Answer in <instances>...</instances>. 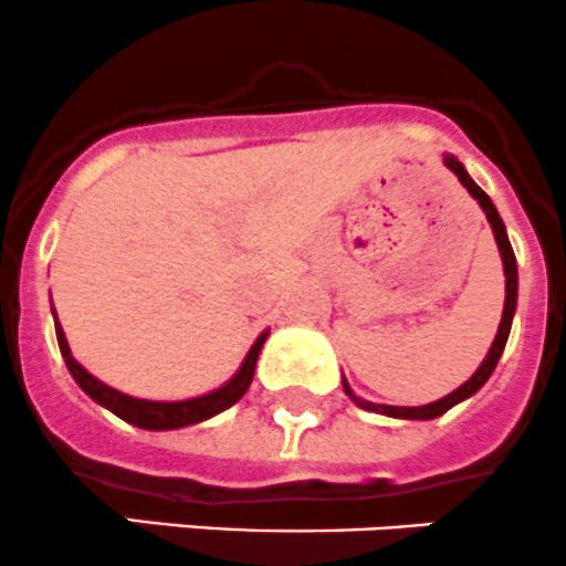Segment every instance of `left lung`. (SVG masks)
<instances>
[{
  "mask_svg": "<svg viewBox=\"0 0 566 566\" xmlns=\"http://www.w3.org/2000/svg\"><path fill=\"white\" fill-rule=\"evenodd\" d=\"M443 161H446V167H449V170L454 172L457 178H460L462 187H465L468 192H471L473 198L479 200L481 211H484L486 222H490L492 233H495V244H497V250H501V261H503V275H506V302H503V316H501V324H497L495 340H492L490 352H486V357H484V360H481V366L475 368L473 377L468 379L465 385H460V388H457V390H451L449 396H443V399L432 401V405H421V407L374 405V401H366V399H360V396H355V390L349 388V382H346V377H344L346 396H349V399L355 401L357 407H363V410L379 412V416H388V418H405V421H432V418L443 416V412H449L451 407L460 405V401L471 399L475 390H479L481 385H484L486 379L492 377V371H495L497 360H501L503 349H506V340H509V329H512L514 311H517V259H514V250H512V244H509L506 226H503L501 214H497V209H495V206H492L490 195H486L484 189H481L479 184H475L473 178L468 176L465 165H462V161L457 159V156H451V154H446Z\"/></svg>",
  "mask_w": 566,
  "mask_h": 566,
  "instance_id": "1",
  "label": "left lung"
}]
</instances>
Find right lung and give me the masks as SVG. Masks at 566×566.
<instances>
[{"mask_svg": "<svg viewBox=\"0 0 566 566\" xmlns=\"http://www.w3.org/2000/svg\"><path fill=\"white\" fill-rule=\"evenodd\" d=\"M54 329H57V344H60V352H63V360L65 366H69L71 377L76 379V385L91 396L95 405L106 407V410L115 412L117 418H123V421L132 423V427L150 429V432H167V429L192 427V423L209 421V418L220 416L222 410L237 405V401L248 394L250 382H253L261 346H264L266 335H270V329H266V333H261L259 338H255V344L250 346L248 357L242 360L239 371L233 374L226 385H220V388L209 390V394L203 396H195V399H184V401H150V399H137V396H128V394H120V390L109 388V385L101 382L98 377H93L82 363H76L74 355H71L69 340H65L63 324L57 322V313H54Z\"/></svg>", "mask_w": 566, "mask_h": 566, "instance_id": "add662e5", "label": "right lung"}]
</instances>
